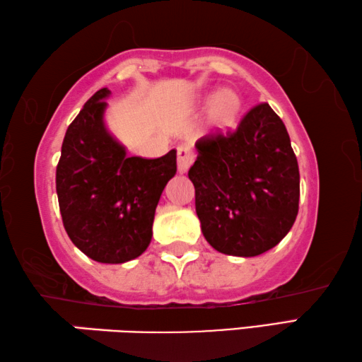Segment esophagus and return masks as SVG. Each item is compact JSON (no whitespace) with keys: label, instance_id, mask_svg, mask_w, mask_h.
<instances>
[{"label":"esophagus","instance_id":"obj_1","mask_svg":"<svg viewBox=\"0 0 362 362\" xmlns=\"http://www.w3.org/2000/svg\"><path fill=\"white\" fill-rule=\"evenodd\" d=\"M194 162V151L189 146H180L177 148V171L186 173Z\"/></svg>","mask_w":362,"mask_h":362}]
</instances>
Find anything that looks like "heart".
<instances>
[{
  "mask_svg": "<svg viewBox=\"0 0 362 362\" xmlns=\"http://www.w3.org/2000/svg\"><path fill=\"white\" fill-rule=\"evenodd\" d=\"M238 110H240V100L237 98V95L226 92L218 98L216 114L223 122H230V120L235 117Z\"/></svg>",
  "mask_w": 362,
  "mask_h": 362,
  "instance_id": "1",
  "label": "heart"
}]
</instances>
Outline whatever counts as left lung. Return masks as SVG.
I'll list each match as a JSON object with an SVG mask.
<instances>
[{"label":"left lung","mask_w":362,"mask_h":362,"mask_svg":"<svg viewBox=\"0 0 362 362\" xmlns=\"http://www.w3.org/2000/svg\"><path fill=\"white\" fill-rule=\"evenodd\" d=\"M189 170L206 242L229 256L252 257L286 237L299 211V165L283 120L269 103L245 114L235 130L195 143Z\"/></svg>","instance_id":"left-lung-1"}]
</instances>
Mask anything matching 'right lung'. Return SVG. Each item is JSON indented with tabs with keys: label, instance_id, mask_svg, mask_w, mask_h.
Segmentation results:
<instances>
[{
	"label": "right lung",
	"instance_id": "right-lung-1",
	"mask_svg": "<svg viewBox=\"0 0 362 362\" xmlns=\"http://www.w3.org/2000/svg\"><path fill=\"white\" fill-rule=\"evenodd\" d=\"M110 93L106 87L95 92L69 124L55 185L74 246L97 262L124 264L151 243L157 204L176 173V151L158 158L127 156L103 120Z\"/></svg>",
	"mask_w": 362,
	"mask_h": 362
}]
</instances>
